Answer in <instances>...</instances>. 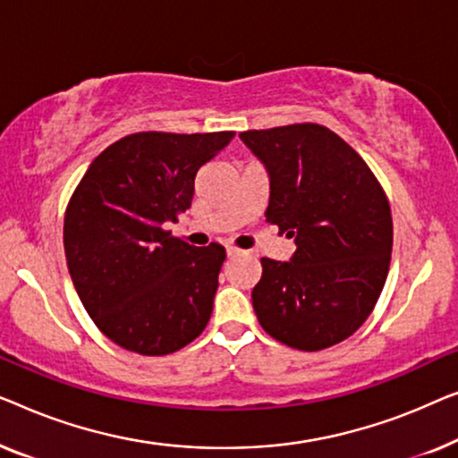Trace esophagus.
Masks as SVG:
<instances>
[{
    "mask_svg": "<svg viewBox=\"0 0 458 458\" xmlns=\"http://www.w3.org/2000/svg\"><path fill=\"white\" fill-rule=\"evenodd\" d=\"M241 253H242V250H238V249H234V247H228V249H226V255H228V257H238Z\"/></svg>",
    "mask_w": 458,
    "mask_h": 458,
    "instance_id": "34e87169",
    "label": "esophagus"
}]
</instances>
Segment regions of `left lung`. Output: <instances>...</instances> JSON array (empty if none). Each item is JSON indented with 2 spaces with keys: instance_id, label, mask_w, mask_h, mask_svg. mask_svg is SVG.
Instances as JSON below:
<instances>
[{
  "instance_id": "obj_1",
  "label": "left lung",
  "mask_w": 458,
  "mask_h": 458,
  "mask_svg": "<svg viewBox=\"0 0 458 458\" xmlns=\"http://www.w3.org/2000/svg\"><path fill=\"white\" fill-rule=\"evenodd\" d=\"M266 167V220L294 238L288 261L261 259L253 288L269 336L321 351L355 334L376 307L390 267L392 216L359 153L319 124L241 132Z\"/></svg>"
}]
</instances>
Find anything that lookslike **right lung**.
<instances>
[{
  "mask_svg": "<svg viewBox=\"0 0 458 458\" xmlns=\"http://www.w3.org/2000/svg\"><path fill=\"white\" fill-rule=\"evenodd\" d=\"M234 132H137L101 151L64 217L79 299L122 349L170 355L205 330L222 244L192 247L165 230L191 208L195 178Z\"/></svg>",
  "mask_w": 458,
  "mask_h": 458,
  "instance_id": "add662e5",
  "label": "right lung"
}]
</instances>
